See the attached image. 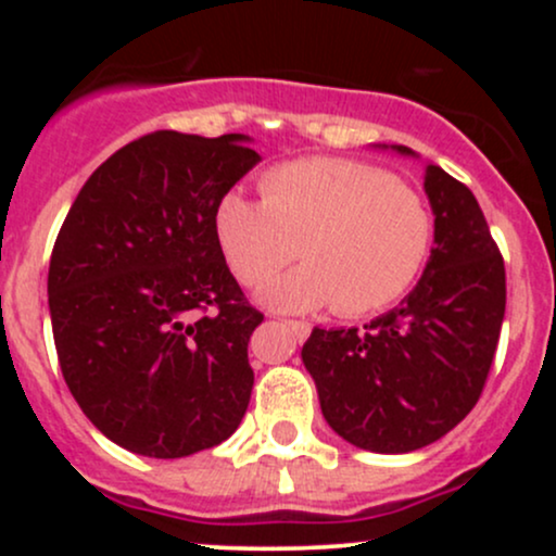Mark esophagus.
<instances>
[{"instance_id": "obj_1", "label": "esophagus", "mask_w": 556, "mask_h": 556, "mask_svg": "<svg viewBox=\"0 0 556 556\" xmlns=\"http://www.w3.org/2000/svg\"><path fill=\"white\" fill-rule=\"evenodd\" d=\"M285 327L290 329L292 334H295L300 342H303L305 337L311 334V324H308V321H298V318H290V321H285Z\"/></svg>"}]
</instances>
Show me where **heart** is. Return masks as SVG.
Masks as SVG:
<instances>
[{
	"instance_id": "b5f03b06",
	"label": "heart",
	"mask_w": 556,
	"mask_h": 556,
	"mask_svg": "<svg viewBox=\"0 0 556 556\" xmlns=\"http://www.w3.org/2000/svg\"><path fill=\"white\" fill-rule=\"evenodd\" d=\"M264 198L232 188L216 201L214 238L240 282L271 279L258 300L282 314L334 305L371 314L424 269L433 240L429 203L389 172L353 159H298L261 175Z\"/></svg>"
}]
</instances>
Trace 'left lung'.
Listing matches in <instances>:
<instances>
[{
    "label": "left lung",
    "mask_w": 556,
    "mask_h": 556,
    "mask_svg": "<svg viewBox=\"0 0 556 556\" xmlns=\"http://www.w3.org/2000/svg\"><path fill=\"white\" fill-rule=\"evenodd\" d=\"M374 149L418 159L407 146ZM424 190L433 248L418 285L363 329L314 327L300 353L327 424L379 455L416 452L473 410L507 300L504 261L476 195L431 162Z\"/></svg>",
    "instance_id": "obj_1"
}]
</instances>
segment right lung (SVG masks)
I'll list each match as a JSON object with an SVG mask.
<instances>
[{"label":"right lung","instance_id":"1","mask_svg":"<svg viewBox=\"0 0 556 556\" xmlns=\"http://www.w3.org/2000/svg\"><path fill=\"white\" fill-rule=\"evenodd\" d=\"M251 136L156 130L88 177L49 261L70 394L114 444L175 460L222 444L248 410V340L264 321L214 238L216 201L261 156Z\"/></svg>","mask_w":556,"mask_h":556}]
</instances>
